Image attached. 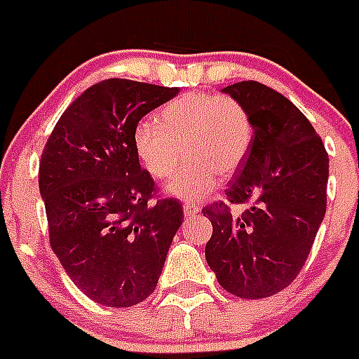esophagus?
Masks as SVG:
<instances>
[{
	"instance_id": "esophagus-1",
	"label": "esophagus",
	"mask_w": 359,
	"mask_h": 359,
	"mask_svg": "<svg viewBox=\"0 0 359 359\" xmlns=\"http://www.w3.org/2000/svg\"><path fill=\"white\" fill-rule=\"evenodd\" d=\"M200 212V209L196 207V205L192 203H185L183 205V214H185V217H191V216H196V214Z\"/></svg>"
}]
</instances>
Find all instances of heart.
Wrapping results in <instances>:
<instances>
[{
  "mask_svg": "<svg viewBox=\"0 0 359 359\" xmlns=\"http://www.w3.org/2000/svg\"><path fill=\"white\" fill-rule=\"evenodd\" d=\"M158 125L140 121L134 150L150 176L165 180L185 152V163L165 192L198 201L216 189L217 174L231 176L249 156L254 142L250 114L240 101L209 92H187L158 112Z\"/></svg>",
  "mask_w": 359,
  "mask_h": 359,
  "instance_id": "b5f03b06",
  "label": "heart"
}]
</instances>
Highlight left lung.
<instances>
[{"label":"left lung","mask_w":359,"mask_h":359,"mask_svg":"<svg viewBox=\"0 0 359 359\" xmlns=\"http://www.w3.org/2000/svg\"><path fill=\"white\" fill-rule=\"evenodd\" d=\"M222 92L247 109L254 142L226 187L229 203L252 201L234 214L229 205L203 209L212 223L205 258L226 292L269 298L289 287L305 265L327 210L329 156L302 110L258 81Z\"/></svg>","instance_id":"left-lung-1"}]
</instances>
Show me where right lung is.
<instances>
[{
  "mask_svg": "<svg viewBox=\"0 0 359 359\" xmlns=\"http://www.w3.org/2000/svg\"><path fill=\"white\" fill-rule=\"evenodd\" d=\"M177 88L105 79L61 114L39 161L50 247L81 292L133 307L154 292L183 223L176 200L149 203L154 182L140 165L134 128Z\"/></svg>",
  "mask_w": 359,
  "mask_h": 359,
  "instance_id": "add662e5",
  "label": "right lung"
}]
</instances>
